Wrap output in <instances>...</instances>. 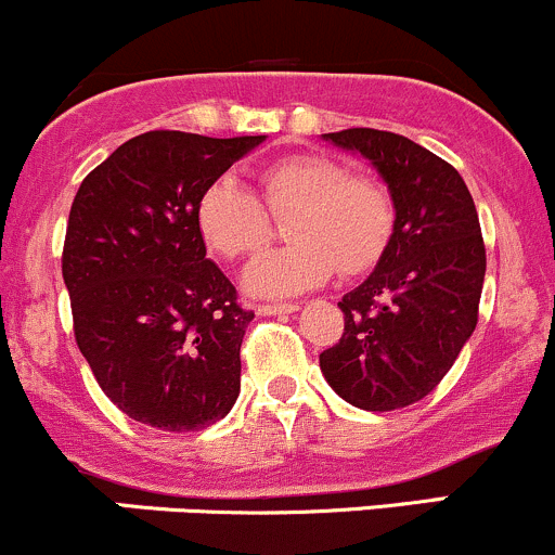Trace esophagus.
I'll return each instance as SVG.
<instances>
[{
    "instance_id": "obj_1",
    "label": "esophagus",
    "mask_w": 555,
    "mask_h": 555,
    "mask_svg": "<svg viewBox=\"0 0 555 555\" xmlns=\"http://www.w3.org/2000/svg\"><path fill=\"white\" fill-rule=\"evenodd\" d=\"M299 312V304H259L256 307V314H261V318H272V314H294Z\"/></svg>"
}]
</instances>
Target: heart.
Listing matches in <instances>:
<instances>
[{
  "label": "heart",
  "instance_id": "heart-1",
  "mask_svg": "<svg viewBox=\"0 0 555 555\" xmlns=\"http://www.w3.org/2000/svg\"><path fill=\"white\" fill-rule=\"evenodd\" d=\"M261 201L287 214L291 246L267 248L243 272V285L261 299H288L323 285L333 270L357 275L378 261L389 243L395 211L378 184L349 177L323 156H283L256 175ZM195 228L208 251L237 259L267 237L264 208L235 180H217L195 201Z\"/></svg>",
  "mask_w": 555,
  "mask_h": 555
}]
</instances>
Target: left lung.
Returning <instances> with one entry per match:
<instances>
[{"instance_id":"left-lung-1","label":"left lung","mask_w":555,"mask_h":555,"mask_svg":"<svg viewBox=\"0 0 555 555\" xmlns=\"http://www.w3.org/2000/svg\"><path fill=\"white\" fill-rule=\"evenodd\" d=\"M323 140L371 164L395 224L375 270L338 301L344 336L320 354V371L354 408H408L434 391L476 327L487 270L479 214L463 177L408 137L360 127Z\"/></svg>"}]
</instances>
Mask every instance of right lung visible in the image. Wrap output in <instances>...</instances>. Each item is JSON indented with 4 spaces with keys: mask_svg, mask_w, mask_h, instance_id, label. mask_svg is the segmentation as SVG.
Returning <instances> with one entry per match:
<instances>
[{
    "mask_svg": "<svg viewBox=\"0 0 555 555\" xmlns=\"http://www.w3.org/2000/svg\"><path fill=\"white\" fill-rule=\"evenodd\" d=\"M267 137L145 132L89 171L70 206L63 280L100 389L160 431L222 421L241 395L254 312L206 259L195 201Z\"/></svg>",
    "mask_w": 555,
    "mask_h": 555,
    "instance_id": "obj_1",
    "label": "right lung"
}]
</instances>
